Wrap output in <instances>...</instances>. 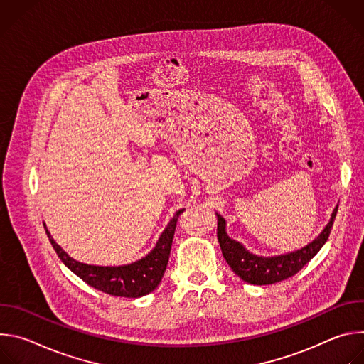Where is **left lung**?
I'll return each instance as SVG.
<instances>
[{
	"instance_id": "left-lung-1",
	"label": "left lung",
	"mask_w": 364,
	"mask_h": 364,
	"mask_svg": "<svg viewBox=\"0 0 364 364\" xmlns=\"http://www.w3.org/2000/svg\"><path fill=\"white\" fill-rule=\"evenodd\" d=\"M337 209L338 205H336L328 225L313 242H309L306 246L298 250L278 256H257L255 253H250L242 243L228 236L226 220L216 213L218 239L223 257L226 259V262L229 264L232 271L247 284L269 285L288 279L289 277H294L298 271H301L304 265H306L327 242L337 215Z\"/></svg>"
}]
</instances>
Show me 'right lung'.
I'll return each instance as SVG.
<instances>
[{
  "instance_id": "obj_1",
  "label": "right lung",
  "mask_w": 364,
  "mask_h": 364,
  "mask_svg": "<svg viewBox=\"0 0 364 364\" xmlns=\"http://www.w3.org/2000/svg\"><path fill=\"white\" fill-rule=\"evenodd\" d=\"M183 212L184 209H180L174 215L161 233L157 245L148 255L136 262L122 267H96L77 262L55 242L47 229L46 233L60 261L87 285L114 296L139 298L152 292L161 282L168 264L177 220Z\"/></svg>"
}]
</instances>
